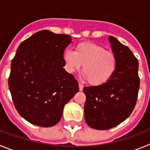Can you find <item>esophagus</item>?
<instances>
[{
	"label": "esophagus",
	"mask_w": 150,
	"mask_h": 150,
	"mask_svg": "<svg viewBox=\"0 0 150 150\" xmlns=\"http://www.w3.org/2000/svg\"><path fill=\"white\" fill-rule=\"evenodd\" d=\"M78 86H79V90L81 91V90H83V85L81 84V83H79V84H78Z\"/></svg>",
	"instance_id": "obj_1"
}]
</instances>
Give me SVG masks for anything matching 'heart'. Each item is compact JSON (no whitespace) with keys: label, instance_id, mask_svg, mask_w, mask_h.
I'll return each mask as SVG.
<instances>
[{"label":"heart","instance_id":"1","mask_svg":"<svg viewBox=\"0 0 150 150\" xmlns=\"http://www.w3.org/2000/svg\"><path fill=\"white\" fill-rule=\"evenodd\" d=\"M65 68L69 73L78 71L83 65V78L93 86H101L110 80L117 70L118 60L114 52L92 42H81L75 46V52L63 53Z\"/></svg>","mask_w":150,"mask_h":150}]
</instances>
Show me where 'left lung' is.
<instances>
[{
  "mask_svg": "<svg viewBox=\"0 0 150 150\" xmlns=\"http://www.w3.org/2000/svg\"><path fill=\"white\" fill-rule=\"evenodd\" d=\"M118 65L114 76L101 86L84 87L85 121L90 127L106 130L130 116L135 107L140 87L138 60L129 47L114 36L108 37Z\"/></svg>",
  "mask_w": 150,
  "mask_h": 150,
  "instance_id": "8db88e82",
  "label": "left lung"
}]
</instances>
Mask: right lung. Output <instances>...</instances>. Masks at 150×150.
<instances>
[{
    "label": "right lung",
    "instance_id": "1",
    "mask_svg": "<svg viewBox=\"0 0 150 150\" xmlns=\"http://www.w3.org/2000/svg\"><path fill=\"white\" fill-rule=\"evenodd\" d=\"M71 42L67 34L40 30L20 44L12 60L8 83L15 108L33 125H56L79 91L75 77L63 68V52Z\"/></svg>",
    "mask_w": 150,
    "mask_h": 150
}]
</instances>
